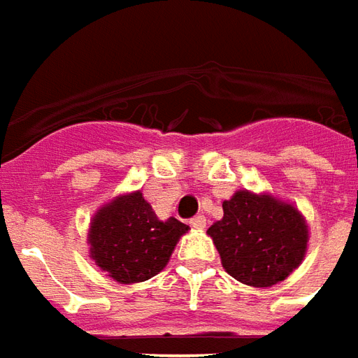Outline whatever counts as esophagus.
I'll return each mask as SVG.
<instances>
[{
	"mask_svg": "<svg viewBox=\"0 0 358 358\" xmlns=\"http://www.w3.org/2000/svg\"><path fill=\"white\" fill-rule=\"evenodd\" d=\"M190 227H194V229H204L206 227V217L204 215H194V217L189 221Z\"/></svg>",
	"mask_w": 358,
	"mask_h": 358,
	"instance_id": "34e87169",
	"label": "esophagus"
}]
</instances>
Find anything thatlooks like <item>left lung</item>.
<instances>
[{
	"mask_svg": "<svg viewBox=\"0 0 358 358\" xmlns=\"http://www.w3.org/2000/svg\"><path fill=\"white\" fill-rule=\"evenodd\" d=\"M229 275L255 288L284 280L307 250L299 211L271 196L240 190L223 202V219L208 229Z\"/></svg>",
	"mask_w": 358,
	"mask_h": 358,
	"instance_id": "1",
	"label": "left lung"
}]
</instances>
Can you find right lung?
I'll return each instance as SVG.
<instances>
[{"label": "right lung", "mask_w": 358, "mask_h": 358, "mask_svg": "<svg viewBox=\"0 0 358 358\" xmlns=\"http://www.w3.org/2000/svg\"><path fill=\"white\" fill-rule=\"evenodd\" d=\"M187 231L189 227L176 217L160 221L143 192H133L116 198L93 217L91 257L118 282H143L166 267Z\"/></svg>", "instance_id": "obj_1"}]
</instances>
